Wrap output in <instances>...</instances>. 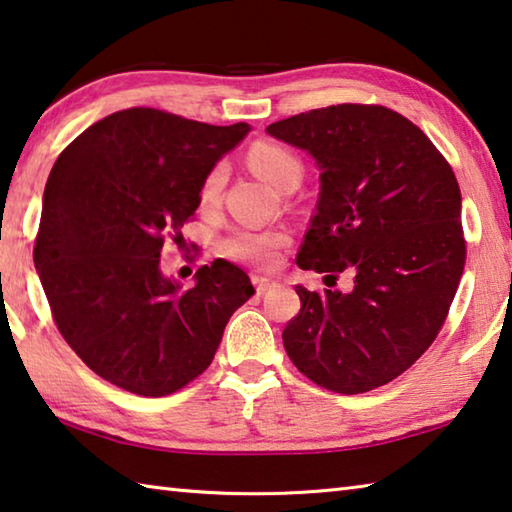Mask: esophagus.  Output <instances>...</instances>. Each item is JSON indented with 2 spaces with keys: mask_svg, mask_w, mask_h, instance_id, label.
I'll list each match as a JSON object with an SVG mask.
<instances>
[{
  "mask_svg": "<svg viewBox=\"0 0 512 512\" xmlns=\"http://www.w3.org/2000/svg\"><path fill=\"white\" fill-rule=\"evenodd\" d=\"M251 281H254V288H256L258 295H263L265 290H270L274 286V281L267 279V276H254V279H251Z\"/></svg>",
  "mask_w": 512,
  "mask_h": 512,
  "instance_id": "1",
  "label": "esophagus"
}]
</instances>
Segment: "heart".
I'll return each instance as SVG.
<instances>
[{
	"instance_id": "b5f03b06",
	"label": "heart",
	"mask_w": 512,
	"mask_h": 512,
	"mask_svg": "<svg viewBox=\"0 0 512 512\" xmlns=\"http://www.w3.org/2000/svg\"><path fill=\"white\" fill-rule=\"evenodd\" d=\"M247 163L258 177H263L274 188L286 190L292 183L301 181L304 174V165L299 158L290 152V149L276 145V142H256L249 149ZM226 181V167L217 163L206 174L204 183H201L199 199L204 206H213L220 199V192ZM288 231L283 229H254V226H238L231 229L226 236L220 238L217 247H220L226 258L236 263L267 267L276 261L281 247L288 245Z\"/></svg>"
}]
</instances>
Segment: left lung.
I'll list each match as a JSON object with an SVG mask.
<instances>
[{"label":"left lung","mask_w":512,"mask_h":512,"mask_svg":"<svg viewBox=\"0 0 512 512\" xmlns=\"http://www.w3.org/2000/svg\"><path fill=\"white\" fill-rule=\"evenodd\" d=\"M267 133L320 165V199L297 254L301 270L354 274L349 292L297 286L283 329L297 370L340 395L404 374L447 320L465 267L460 188L426 133L376 104H338Z\"/></svg>","instance_id":"obj_1"}]
</instances>
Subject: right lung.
Wrapping results in <instances>:
<instances>
[{
  "mask_svg": "<svg viewBox=\"0 0 512 512\" xmlns=\"http://www.w3.org/2000/svg\"><path fill=\"white\" fill-rule=\"evenodd\" d=\"M249 133L158 108L104 117L67 145L49 172L33 263L67 345L104 381L165 397L211 365L229 317L254 295L224 258L181 290L161 272L206 174Z\"/></svg>",
  "mask_w": 512,
  "mask_h": 512,
  "instance_id": "right-lung-1",
  "label": "right lung"
}]
</instances>
